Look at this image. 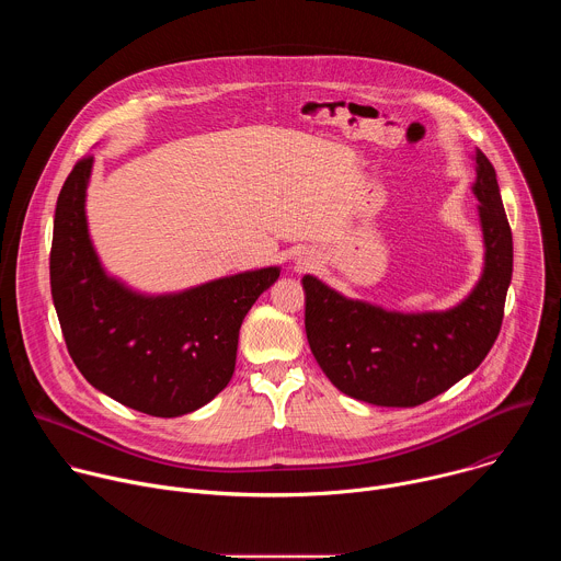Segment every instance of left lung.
Returning <instances> with one entry per match:
<instances>
[{"label": "left lung", "mask_w": 561, "mask_h": 561, "mask_svg": "<svg viewBox=\"0 0 561 561\" xmlns=\"http://www.w3.org/2000/svg\"><path fill=\"white\" fill-rule=\"evenodd\" d=\"M472 159L484 268L459 304L399 312L304 275L310 351L344 394L375 407H420L472 373L493 348L513 277V234L493 164L482 150Z\"/></svg>", "instance_id": "left-lung-1"}]
</instances>
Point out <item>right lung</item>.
Masks as SVG:
<instances>
[{
  "instance_id": "1",
  "label": "right lung",
  "mask_w": 561,
  "mask_h": 561,
  "mask_svg": "<svg viewBox=\"0 0 561 561\" xmlns=\"http://www.w3.org/2000/svg\"><path fill=\"white\" fill-rule=\"evenodd\" d=\"M95 159H79L57 197L50 293L68 353L91 386L152 417L208 404L232 377L239 329L279 266L146 295L106 273L87 219Z\"/></svg>"
}]
</instances>
